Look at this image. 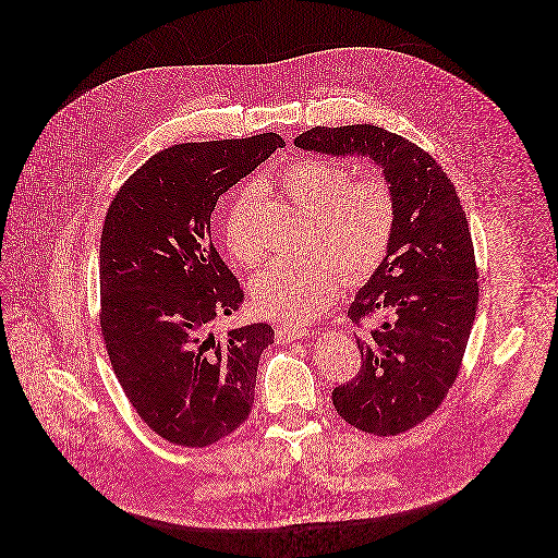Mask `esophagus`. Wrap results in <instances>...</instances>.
Wrapping results in <instances>:
<instances>
[{
    "instance_id": "obj_1",
    "label": "esophagus",
    "mask_w": 558,
    "mask_h": 558,
    "mask_svg": "<svg viewBox=\"0 0 558 558\" xmlns=\"http://www.w3.org/2000/svg\"><path fill=\"white\" fill-rule=\"evenodd\" d=\"M307 335H310V328L292 326V324L277 326V330H275V337H277L279 343H290V341H296V339H305Z\"/></svg>"
}]
</instances>
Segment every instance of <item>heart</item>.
<instances>
[{"mask_svg":"<svg viewBox=\"0 0 558 558\" xmlns=\"http://www.w3.org/2000/svg\"><path fill=\"white\" fill-rule=\"evenodd\" d=\"M279 182L299 208L314 215V244L322 248L268 264L253 281V301L266 318L303 322L335 303L345 275L363 283L383 266L398 223L396 195L385 178L350 180L348 167L326 159L296 160ZM255 204V191H242L221 221L226 248L240 266H255L262 257Z\"/></svg>","mask_w":558,"mask_h":558,"instance_id":"heart-1","label":"heart"}]
</instances>
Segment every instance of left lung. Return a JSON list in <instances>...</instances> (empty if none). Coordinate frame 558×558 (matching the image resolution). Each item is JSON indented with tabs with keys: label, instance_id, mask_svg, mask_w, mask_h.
Masks as SVG:
<instances>
[{
	"label": "left lung",
	"instance_id": "1",
	"mask_svg": "<svg viewBox=\"0 0 558 558\" xmlns=\"http://www.w3.org/2000/svg\"><path fill=\"white\" fill-rule=\"evenodd\" d=\"M294 146L374 160L393 189V242L348 310L359 326L374 314H383V322L354 335L363 365L352 383L335 387L332 405L365 434L398 436L423 423L460 374L478 303L466 215L442 167L380 126H316Z\"/></svg>",
	"mask_w": 558,
	"mask_h": 558
}]
</instances>
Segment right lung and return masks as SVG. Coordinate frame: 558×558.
Wrapping results in <instances>:
<instances>
[{"label": "right lung", "instance_id": "add662e5", "mask_svg": "<svg viewBox=\"0 0 558 558\" xmlns=\"http://www.w3.org/2000/svg\"><path fill=\"white\" fill-rule=\"evenodd\" d=\"M277 133L178 144L146 160L113 197L100 236V332L142 421L180 447H208L240 427L272 326L217 339L242 290L210 239L219 197L277 148Z\"/></svg>", "mask_w": 558, "mask_h": 558}]
</instances>
